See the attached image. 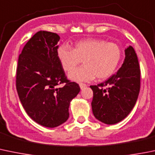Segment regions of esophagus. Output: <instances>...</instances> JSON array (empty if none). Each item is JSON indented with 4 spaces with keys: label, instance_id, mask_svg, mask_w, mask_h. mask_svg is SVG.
<instances>
[{
    "label": "esophagus",
    "instance_id": "obj_1",
    "mask_svg": "<svg viewBox=\"0 0 155 155\" xmlns=\"http://www.w3.org/2000/svg\"><path fill=\"white\" fill-rule=\"evenodd\" d=\"M79 87H80L81 90H82V89H84L85 88H86L87 85H85V84H84V83H80V84H79Z\"/></svg>",
    "mask_w": 155,
    "mask_h": 155
}]
</instances>
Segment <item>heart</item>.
Listing matches in <instances>:
<instances>
[{
    "label": "heart",
    "instance_id": "1",
    "mask_svg": "<svg viewBox=\"0 0 155 155\" xmlns=\"http://www.w3.org/2000/svg\"><path fill=\"white\" fill-rule=\"evenodd\" d=\"M122 52L115 43L99 38H86L74 44L73 48L62 45L57 49V58L63 70H71L84 61V67L72 71L68 78L77 82H87L110 77L117 68Z\"/></svg>",
    "mask_w": 155,
    "mask_h": 155
}]
</instances>
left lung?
<instances>
[{
	"label": "left lung",
	"mask_w": 155,
	"mask_h": 155,
	"mask_svg": "<svg viewBox=\"0 0 155 155\" xmlns=\"http://www.w3.org/2000/svg\"><path fill=\"white\" fill-rule=\"evenodd\" d=\"M90 88L96 119L108 125L125 119L134 107L140 90V69L134 48L130 45L125 49V59L117 73Z\"/></svg>",
	"instance_id": "obj_1"
}]
</instances>
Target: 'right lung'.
I'll return each mask as SVG.
<instances>
[{"instance_id":"right-lung-1","label":"right lung","mask_w":155,"mask_h":155,"mask_svg":"<svg viewBox=\"0 0 155 155\" xmlns=\"http://www.w3.org/2000/svg\"><path fill=\"white\" fill-rule=\"evenodd\" d=\"M60 36L47 31L36 32L19 54L16 90L22 107L37 124L54 128L69 118L70 101L80 91L70 82L57 58ZM61 84L64 86L60 87Z\"/></svg>"}]
</instances>
